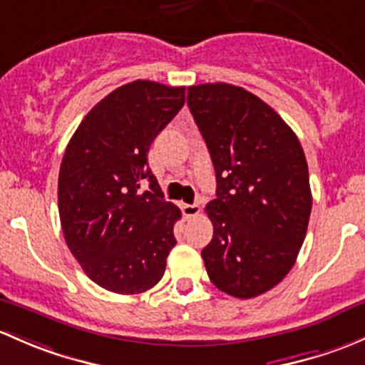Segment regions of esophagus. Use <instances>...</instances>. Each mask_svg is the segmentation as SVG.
Masks as SVG:
<instances>
[{"mask_svg": "<svg viewBox=\"0 0 365 365\" xmlns=\"http://www.w3.org/2000/svg\"><path fill=\"white\" fill-rule=\"evenodd\" d=\"M181 209H182L184 217H195L200 214V205L197 204H182Z\"/></svg>", "mask_w": 365, "mask_h": 365, "instance_id": "34e87169", "label": "esophagus"}]
</instances>
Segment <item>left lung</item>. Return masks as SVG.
Here are the masks:
<instances>
[{
  "label": "left lung",
  "mask_w": 365,
  "mask_h": 365,
  "mask_svg": "<svg viewBox=\"0 0 365 365\" xmlns=\"http://www.w3.org/2000/svg\"><path fill=\"white\" fill-rule=\"evenodd\" d=\"M187 107L217 182L205 207L209 279L237 299L265 294L290 272L306 237L313 197L302 145L272 107L237 86H191Z\"/></svg>",
  "instance_id": "1"
}]
</instances>
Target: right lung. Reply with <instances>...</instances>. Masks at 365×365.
<instances>
[{
  "label": "right lung",
  "instance_id": "add662e5",
  "mask_svg": "<svg viewBox=\"0 0 365 365\" xmlns=\"http://www.w3.org/2000/svg\"><path fill=\"white\" fill-rule=\"evenodd\" d=\"M184 89L121 86L88 112L66 145L58 182L63 235L89 279L114 294L155 287L175 246L181 210L165 202L148 153L182 108Z\"/></svg>",
  "mask_w": 365,
  "mask_h": 365
}]
</instances>
